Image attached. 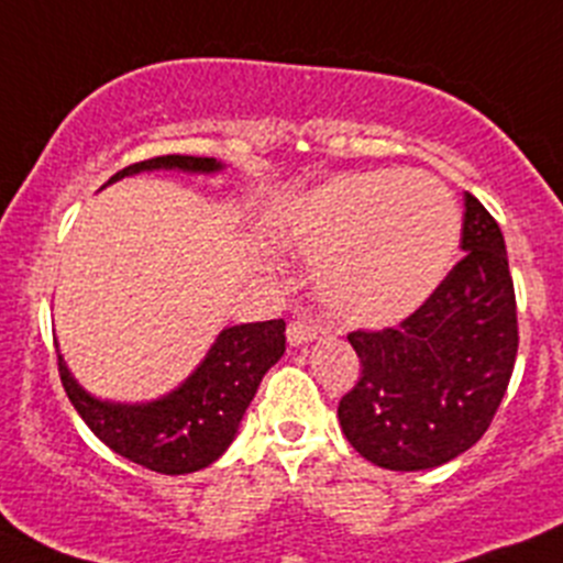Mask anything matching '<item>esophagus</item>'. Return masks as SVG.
<instances>
[{"mask_svg": "<svg viewBox=\"0 0 563 563\" xmlns=\"http://www.w3.org/2000/svg\"><path fill=\"white\" fill-rule=\"evenodd\" d=\"M314 336H318V325L309 323V320L296 318L287 325V340H290V345H303V342H312Z\"/></svg>", "mask_w": 563, "mask_h": 563, "instance_id": "1", "label": "esophagus"}]
</instances>
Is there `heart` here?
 Instances as JSON below:
<instances>
[{"instance_id":"obj_1","label":"heart","mask_w":563,"mask_h":563,"mask_svg":"<svg viewBox=\"0 0 563 563\" xmlns=\"http://www.w3.org/2000/svg\"><path fill=\"white\" fill-rule=\"evenodd\" d=\"M462 218L426 170H367L325 181L287 212L285 243L314 262V290L345 325L400 323L437 290Z\"/></svg>"}]
</instances>
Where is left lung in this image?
<instances>
[{"mask_svg":"<svg viewBox=\"0 0 563 563\" xmlns=\"http://www.w3.org/2000/svg\"><path fill=\"white\" fill-rule=\"evenodd\" d=\"M462 249L409 318L347 334L362 376L336 415L356 453L384 470L439 467L473 448L511 382L519 329L506 243L473 192Z\"/></svg>","mask_w":563,"mask_h":563,"instance_id":"8db88e82","label":"left lung"}]
</instances>
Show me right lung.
Wrapping results in <instances>:
<instances>
[{
    "label": "right lung",
    "mask_w": 563,
    "mask_h": 563,
    "mask_svg": "<svg viewBox=\"0 0 563 563\" xmlns=\"http://www.w3.org/2000/svg\"><path fill=\"white\" fill-rule=\"evenodd\" d=\"M152 168L207 174L221 168V163L212 157L163 154L126 165L124 170L110 176V181ZM282 353H285L282 318L223 329L198 371L168 398L146 406L101 404L90 398L63 365V356H57V371L74 409L110 451L154 473L185 475L210 467L232 445L262 376L276 365Z\"/></svg>",
    "instance_id": "add662e5"
}]
</instances>
